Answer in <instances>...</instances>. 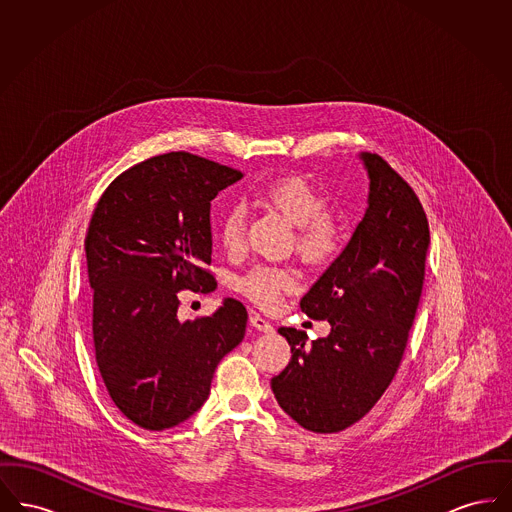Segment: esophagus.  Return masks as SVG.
I'll use <instances>...</instances> for the list:
<instances>
[{
    "instance_id": "34e87169",
    "label": "esophagus",
    "mask_w": 512,
    "mask_h": 512,
    "mask_svg": "<svg viewBox=\"0 0 512 512\" xmlns=\"http://www.w3.org/2000/svg\"><path fill=\"white\" fill-rule=\"evenodd\" d=\"M249 322H251V326L255 328V330H259V332H272L274 328H272V324L265 320V318L261 317V315H257V313H251V317H249Z\"/></svg>"
}]
</instances>
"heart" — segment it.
I'll use <instances>...</instances> for the list:
<instances>
[{"mask_svg":"<svg viewBox=\"0 0 512 512\" xmlns=\"http://www.w3.org/2000/svg\"><path fill=\"white\" fill-rule=\"evenodd\" d=\"M257 203L293 226L290 247L305 267H330L343 249L340 222L326 213V197L297 174H284L268 180L259 190ZM247 215L240 205L224 211L217 224L222 249L228 255H240L245 247ZM293 288L292 270L255 267L240 276L236 290L261 309H272L282 293Z\"/></svg>","mask_w":512,"mask_h":512,"instance_id":"b5f03b06","label":"heart"}]
</instances>
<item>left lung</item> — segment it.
<instances>
[{
	"label": "left lung",
	"mask_w": 512,
	"mask_h": 512,
	"mask_svg": "<svg viewBox=\"0 0 512 512\" xmlns=\"http://www.w3.org/2000/svg\"><path fill=\"white\" fill-rule=\"evenodd\" d=\"M361 159L370 178L365 217L301 299V311L332 330L311 345L303 330H278L292 359L270 388L299 426L317 434L359 422L388 390L424 284L430 228L420 199L380 155Z\"/></svg>",
	"instance_id": "left-lung-1"
}]
</instances>
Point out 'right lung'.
<instances>
[{
	"label": "right lung",
	"mask_w": 512,
	"mask_h": 512,
	"mask_svg": "<svg viewBox=\"0 0 512 512\" xmlns=\"http://www.w3.org/2000/svg\"><path fill=\"white\" fill-rule=\"evenodd\" d=\"M244 174L186 151L146 159L99 197L86 234L96 363L113 403L144 430L205 403L220 359L244 340L247 311L224 299L180 322L178 292H211V201Z\"/></svg>",
	"instance_id": "1"
}]
</instances>
